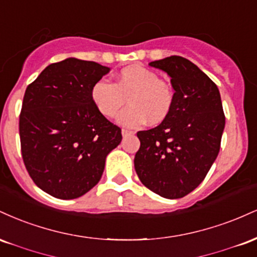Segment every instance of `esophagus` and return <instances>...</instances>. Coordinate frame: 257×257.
I'll return each mask as SVG.
<instances>
[{
	"mask_svg": "<svg viewBox=\"0 0 257 257\" xmlns=\"http://www.w3.org/2000/svg\"><path fill=\"white\" fill-rule=\"evenodd\" d=\"M133 134H134V132L133 131H129V129H122L123 137H128V135H133Z\"/></svg>",
	"mask_w": 257,
	"mask_h": 257,
	"instance_id": "obj_1",
	"label": "esophagus"
}]
</instances>
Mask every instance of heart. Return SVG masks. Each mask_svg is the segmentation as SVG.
I'll return each mask as SVG.
<instances>
[{
    "mask_svg": "<svg viewBox=\"0 0 257 257\" xmlns=\"http://www.w3.org/2000/svg\"><path fill=\"white\" fill-rule=\"evenodd\" d=\"M90 94L94 105L106 117L113 116L126 98L129 106L117 116V122L125 126H139L146 119L150 124L161 123L169 114L175 98L172 84L140 65L120 70L114 83L100 79Z\"/></svg>",
    "mask_w": 257,
    "mask_h": 257,
    "instance_id": "heart-1",
    "label": "heart"
}]
</instances>
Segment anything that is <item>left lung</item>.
<instances>
[{"label": "left lung", "mask_w": 257, "mask_h": 257, "mask_svg": "<svg viewBox=\"0 0 257 257\" xmlns=\"http://www.w3.org/2000/svg\"><path fill=\"white\" fill-rule=\"evenodd\" d=\"M172 77L174 104L161 124L138 132L139 179L164 198H182L204 180L220 151L225 113L216 84L187 59L150 63Z\"/></svg>", "instance_id": "left-lung-1"}]
</instances>
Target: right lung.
Wrapping results in <instances>:
<instances>
[{"instance_id": "obj_1", "label": "right lung", "mask_w": 257, "mask_h": 257, "mask_svg": "<svg viewBox=\"0 0 257 257\" xmlns=\"http://www.w3.org/2000/svg\"><path fill=\"white\" fill-rule=\"evenodd\" d=\"M110 71L67 58L48 65L28 85L19 116L23 161L41 190L55 198L83 196L101 179L120 128L94 105L91 87Z\"/></svg>"}]
</instances>
